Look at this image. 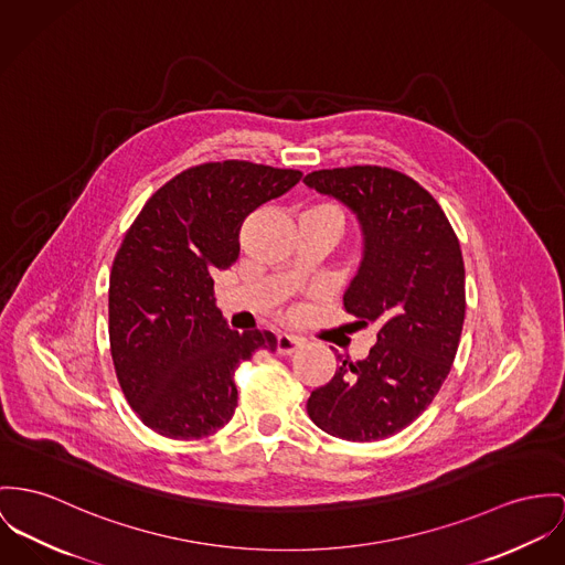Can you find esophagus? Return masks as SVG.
<instances>
[{
  "label": "esophagus",
  "instance_id": "1",
  "mask_svg": "<svg viewBox=\"0 0 565 565\" xmlns=\"http://www.w3.org/2000/svg\"><path fill=\"white\" fill-rule=\"evenodd\" d=\"M301 347H303V340L297 338V335H290V333L277 335V352L279 354H292Z\"/></svg>",
  "mask_w": 565,
  "mask_h": 565
}]
</instances>
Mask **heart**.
<instances>
[{
    "label": "heart",
    "mask_w": 565,
    "mask_h": 565,
    "mask_svg": "<svg viewBox=\"0 0 565 565\" xmlns=\"http://www.w3.org/2000/svg\"><path fill=\"white\" fill-rule=\"evenodd\" d=\"M311 209H320V211H331V213H335V215H338V211H335L333 206H329V204H320V206H311Z\"/></svg>",
    "instance_id": "heart-1"
}]
</instances>
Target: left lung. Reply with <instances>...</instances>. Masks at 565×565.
Wrapping results in <instances>:
<instances>
[{
    "label": "left lung",
    "mask_w": 565,
    "mask_h": 565,
    "mask_svg": "<svg viewBox=\"0 0 565 565\" xmlns=\"http://www.w3.org/2000/svg\"><path fill=\"white\" fill-rule=\"evenodd\" d=\"M303 182L356 217L363 252L342 301L359 327H379L370 354L311 391L307 413L344 440L397 435L430 406L458 350L467 307L460 243L435 198L390 168L320 170Z\"/></svg>",
    "instance_id": "1"
}]
</instances>
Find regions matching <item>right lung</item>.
Here are the masks:
<instances>
[{"label": "right lung", "mask_w": 565, "mask_h": 565, "mask_svg": "<svg viewBox=\"0 0 565 565\" xmlns=\"http://www.w3.org/2000/svg\"><path fill=\"white\" fill-rule=\"evenodd\" d=\"M297 170L247 161L191 168L141 209L109 277V342L120 387L159 435H215L236 408L234 370L270 331H234L213 297V275L238 260V232L258 206L288 193Z\"/></svg>", "instance_id": "right-lung-1"}]
</instances>
